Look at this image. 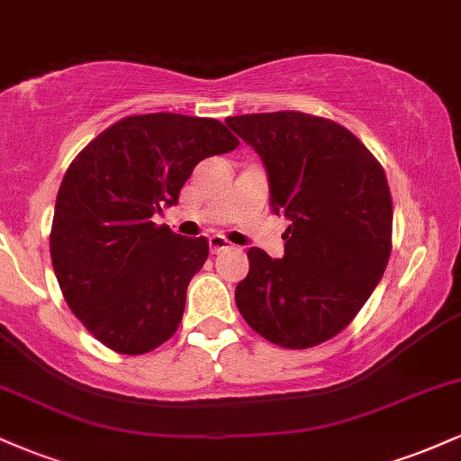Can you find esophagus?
I'll return each instance as SVG.
<instances>
[{"instance_id": "obj_1", "label": "esophagus", "mask_w": 461, "mask_h": 461, "mask_svg": "<svg viewBox=\"0 0 461 461\" xmlns=\"http://www.w3.org/2000/svg\"><path fill=\"white\" fill-rule=\"evenodd\" d=\"M208 245H210V251H212V253H221V251H225V249L231 247L223 236H210Z\"/></svg>"}]
</instances>
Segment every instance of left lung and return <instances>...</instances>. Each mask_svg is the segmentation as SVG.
<instances>
[{
	"mask_svg": "<svg viewBox=\"0 0 461 461\" xmlns=\"http://www.w3.org/2000/svg\"><path fill=\"white\" fill-rule=\"evenodd\" d=\"M225 123L262 158L273 212L290 219L282 260L247 251L238 310L273 345H321L356 319L388 267L393 197L382 164L347 128L314 114H240Z\"/></svg>",
	"mask_w": 461,
	"mask_h": 461,
	"instance_id": "obj_1",
	"label": "left lung"
}]
</instances>
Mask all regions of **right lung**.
Listing matches in <instances>:
<instances>
[{"label":"right lung","mask_w":461,"mask_h":461,"mask_svg":"<svg viewBox=\"0 0 461 461\" xmlns=\"http://www.w3.org/2000/svg\"><path fill=\"white\" fill-rule=\"evenodd\" d=\"M238 147L216 119L125 116L67 168L51 223V264L65 301L102 345L123 356L158 348L182 322L208 240L153 223L193 168Z\"/></svg>","instance_id":"right-lung-1"}]
</instances>
